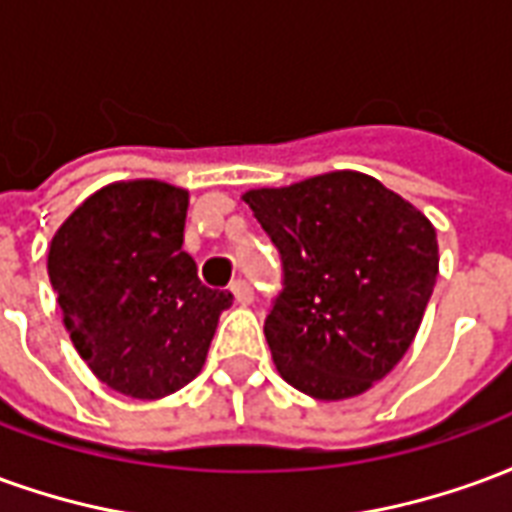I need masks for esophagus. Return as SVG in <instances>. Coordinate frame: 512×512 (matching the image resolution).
I'll use <instances>...</instances> for the list:
<instances>
[{"label": "esophagus", "mask_w": 512, "mask_h": 512, "mask_svg": "<svg viewBox=\"0 0 512 512\" xmlns=\"http://www.w3.org/2000/svg\"><path fill=\"white\" fill-rule=\"evenodd\" d=\"M233 296H235V304H241V307H249L252 304V299H255V293H252V285L249 282H244V279H238V282H233Z\"/></svg>", "instance_id": "obj_1"}]
</instances>
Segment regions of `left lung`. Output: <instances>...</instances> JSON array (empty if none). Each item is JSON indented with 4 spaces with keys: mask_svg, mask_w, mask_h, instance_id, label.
Masks as SVG:
<instances>
[{
    "mask_svg": "<svg viewBox=\"0 0 512 512\" xmlns=\"http://www.w3.org/2000/svg\"><path fill=\"white\" fill-rule=\"evenodd\" d=\"M244 202L282 255L285 288L266 318L279 376L315 400L389 376L439 277L428 216L354 169L249 189Z\"/></svg>",
    "mask_w": 512,
    "mask_h": 512,
    "instance_id": "8db88e82",
    "label": "left lung"
}]
</instances>
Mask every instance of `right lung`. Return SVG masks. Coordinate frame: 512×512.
<instances>
[{"label":"right lung","instance_id":"right-lung-1","mask_svg":"<svg viewBox=\"0 0 512 512\" xmlns=\"http://www.w3.org/2000/svg\"><path fill=\"white\" fill-rule=\"evenodd\" d=\"M189 191L117 180L90 194L49 246L71 343L98 381L161 400L197 378L233 293L205 288L183 252Z\"/></svg>","mask_w":512,"mask_h":512}]
</instances>
